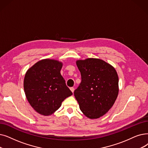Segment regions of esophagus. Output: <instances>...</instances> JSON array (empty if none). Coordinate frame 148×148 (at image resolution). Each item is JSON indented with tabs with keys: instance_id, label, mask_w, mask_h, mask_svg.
Wrapping results in <instances>:
<instances>
[{
	"instance_id": "1",
	"label": "esophagus",
	"mask_w": 148,
	"mask_h": 148,
	"mask_svg": "<svg viewBox=\"0 0 148 148\" xmlns=\"http://www.w3.org/2000/svg\"><path fill=\"white\" fill-rule=\"evenodd\" d=\"M70 89H71V91L73 92H74V87L70 88Z\"/></svg>"
}]
</instances>
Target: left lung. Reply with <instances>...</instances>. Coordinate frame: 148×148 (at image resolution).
Returning <instances> with one entry per match:
<instances>
[{"label": "left lung", "mask_w": 148, "mask_h": 148, "mask_svg": "<svg viewBox=\"0 0 148 148\" xmlns=\"http://www.w3.org/2000/svg\"><path fill=\"white\" fill-rule=\"evenodd\" d=\"M82 81L74 92L81 111L89 119H98L113 106L119 94V77L106 62L89 58L76 62Z\"/></svg>", "instance_id": "left-lung-1"}]
</instances>
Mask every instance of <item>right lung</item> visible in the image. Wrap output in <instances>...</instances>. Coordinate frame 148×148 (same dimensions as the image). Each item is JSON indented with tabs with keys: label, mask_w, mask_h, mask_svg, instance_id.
<instances>
[{
	"label": "right lung",
	"mask_w": 148,
	"mask_h": 148,
	"mask_svg": "<svg viewBox=\"0 0 148 148\" xmlns=\"http://www.w3.org/2000/svg\"><path fill=\"white\" fill-rule=\"evenodd\" d=\"M62 67V63L59 61L44 59L37 62L25 74V93L38 113L51 115L64 100L73 94L60 74Z\"/></svg>",
	"instance_id": "add662e5"
}]
</instances>
